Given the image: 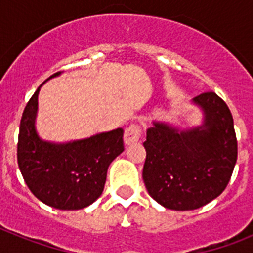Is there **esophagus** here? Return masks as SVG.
Segmentation results:
<instances>
[{
	"instance_id": "obj_1",
	"label": "esophagus",
	"mask_w": 253,
	"mask_h": 253,
	"mask_svg": "<svg viewBox=\"0 0 253 253\" xmlns=\"http://www.w3.org/2000/svg\"><path fill=\"white\" fill-rule=\"evenodd\" d=\"M142 135V128H140L139 125H135V124H131L130 126L125 129L124 131V142L126 146L129 144H133V143L138 142Z\"/></svg>"
}]
</instances>
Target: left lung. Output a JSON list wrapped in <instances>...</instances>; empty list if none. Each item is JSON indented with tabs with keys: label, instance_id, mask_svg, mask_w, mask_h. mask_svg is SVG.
<instances>
[{
	"label": "left lung",
	"instance_id": "8db88e82",
	"mask_svg": "<svg viewBox=\"0 0 253 253\" xmlns=\"http://www.w3.org/2000/svg\"><path fill=\"white\" fill-rule=\"evenodd\" d=\"M202 107L200 126L178 130L153 123L147 130L143 181L149 195L172 210L204 207L224 191L237 162L233 116L215 92L193 99Z\"/></svg>",
	"mask_w": 253,
	"mask_h": 253
}]
</instances>
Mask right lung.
<instances>
[{"instance_id": "obj_1", "label": "right lung", "mask_w": 253, "mask_h": 253, "mask_svg": "<svg viewBox=\"0 0 253 253\" xmlns=\"http://www.w3.org/2000/svg\"><path fill=\"white\" fill-rule=\"evenodd\" d=\"M39 90L26 104L20 122V171L31 193L44 204L60 210L84 209L104 191L107 169L124 151V130L118 128L68 143L40 139L34 125Z\"/></svg>"}]
</instances>
